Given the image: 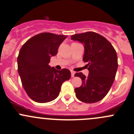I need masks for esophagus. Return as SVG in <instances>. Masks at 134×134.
<instances>
[{
    "label": "esophagus",
    "mask_w": 134,
    "mask_h": 134,
    "mask_svg": "<svg viewBox=\"0 0 134 134\" xmlns=\"http://www.w3.org/2000/svg\"><path fill=\"white\" fill-rule=\"evenodd\" d=\"M71 76L72 77H74V74H75V72L73 71H71Z\"/></svg>",
    "instance_id": "34e87169"
}]
</instances>
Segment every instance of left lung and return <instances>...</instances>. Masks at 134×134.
<instances>
[{"instance_id":"1","label":"left lung","mask_w":134,"mask_h":134,"mask_svg":"<svg viewBox=\"0 0 134 134\" xmlns=\"http://www.w3.org/2000/svg\"><path fill=\"white\" fill-rule=\"evenodd\" d=\"M71 40L81 42L84 46L83 60L88 64V75L77 72L82 84L74 89L76 96L87 103L98 102L105 98L110 89L118 70V56L110 43L94 32L76 34Z\"/></svg>"}]
</instances>
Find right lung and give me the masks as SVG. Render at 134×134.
Segmentation results:
<instances>
[{"label":"right lung","instance_id":"obj_1","mask_svg":"<svg viewBox=\"0 0 134 134\" xmlns=\"http://www.w3.org/2000/svg\"><path fill=\"white\" fill-rule=\"evenodd\" d=\"M65 35L42 33L31 38L22 46L17 58L18 72L29 98L38 103L55 99L61 86L71 78V71H58L49 65L51 57L57 54Z\"/></svg>","mask_w":134,"mask_h":134}]
</instances>
